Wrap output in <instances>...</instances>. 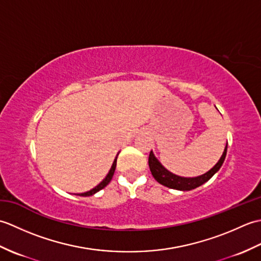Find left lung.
<instances>
[{"label":"left lung","mask_w":261,"mask_h":261,"mask_svg":"<svg viewBox=\"0 0 261 261\" xmlns=\"http://www.w3.org/2000/svg\"><path fill=\"white\" fill-rule=\"evenodd\" d=\"M226 149H228V143L224 148V151L222 153V156L219 159V162L216 163L212 168H211L206 173L203 175H199L196 177H181L178 175H175L169 171L168 169H166L162 163L154 156L152 150L150 151V154H149V168H150L151 174L153 176V178L156 179L159 184H162L168 188H173V190L177 191H191L196 188L198 186L203 185L204 182H206L208 179L212 178V176L218 173L219 169L221 168V166L223 165L224 159L226 156Z\"/></svg>","instance_id":"1"}]
</instances>
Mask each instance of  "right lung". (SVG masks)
Segmentation results:
<instances>
[{
  "mask_svg": "<svg viewBox=\"0 0 261 261\" xmlns=\"http://www.w3.org/2000/svg\"><path fill=\"white\" fill-rule=\"evenodd\" d=\"M118 154H119V152H118ZM118 154H116V157H115V159H114V162H113V164H112V166H111V169L109 170V173H108V175L105 176V178L99 182V184L97 185V186H95L94 188H92L91 191H88V192H85V193H81V194H77V195L79 196H92V195H94V194H96L97 192H99L101 190H103V188L107 186L109 182L111 181V179H112V177H113V175H114V171H115V167H116V159H118Z\"/></svg>",
  "mask_w": 261,
  "mask_h": 261,
  "instance_id": "obj_1",
  "label": "right lung"
}]
</instances>
